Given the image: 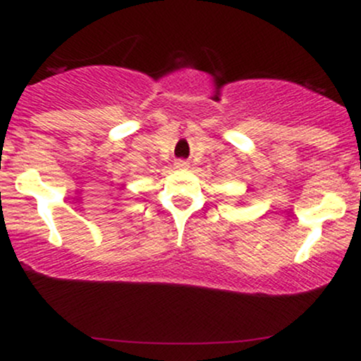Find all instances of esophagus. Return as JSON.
Listing matches in <instances>:
<instances>
[{"instance_id": "obj_1", "label": "esophagus", "mask_w": 361, "mask_h": 361, "mask_svg": "<svg viewBox=\"0 0 361 361\" xmlns=\"http://www.w3.org/2000/svg\"><path fill=\"white\" fill-rule=\"evenodd\" d=\"M176 168H188V163H186V161H183V159L176 161Z\"/></svg>"}]
</instances>
